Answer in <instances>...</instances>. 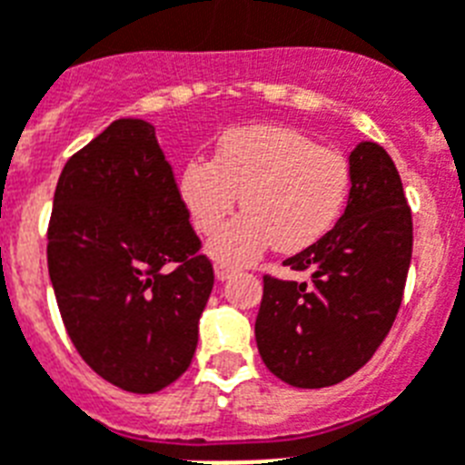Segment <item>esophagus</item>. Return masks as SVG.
Masks as SVG:
<instances>
[{
  "mask_svg": "<svg viewBox=\"0 0 465 465\" xmlns=\"http://www.w3.org/2000/svg\"><path fill=\"white\" fill-rule=\"evenodd\" d=\"M235 275V268L225 266V263H216V278L218 280H230Z\"/></svg>",
  "mask_w": 465,
  "mask_h": 465,
  "instance_id": "34e87169",
  "label": "esophagus"
}]
</instances>
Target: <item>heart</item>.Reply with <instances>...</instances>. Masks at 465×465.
I'll return each instance as SVG.
<instances>
[{"mask_svg":"<svg viewBox=\"0 0 465 465\" xmlns=\"http://www.w3.org/2000/svg\"><path fill=\"white\" fill-rule=\"evenodd\" d=\"M351 171L342 154L285 125H242L218 137L213 159H192L180 173V199L225 266H244L271 244L302 252L328 235L342 216Z\"/></svg>","mask_w":465,"mask_h":465,"instance_id":"obj_1","label":"heart"}]
</instances>
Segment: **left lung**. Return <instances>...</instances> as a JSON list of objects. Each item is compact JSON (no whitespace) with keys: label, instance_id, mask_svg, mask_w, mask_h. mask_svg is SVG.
Instances as JSON below:
<instances>
[{"label":"left lung","instance_id":"1","mask_svg":"<svg viewBox=\"0 0 465 465\" xmlns=\"http://www.w3.org/2000/svg\"><path fill=\"white\" fill-rule=\"evenodd\" d=\"M349 171V202L335 228L282 261L309 280L263 275L256 347L292 387L337 385L366 366L404 297L413 223L397 166L380 144L359 142Z\"/></svg>","mask_w":465,"mask_h":465}]
</instances>
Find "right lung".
Listing matches in <instances>:
<instances>
[{"label":"right lung","mask_w":465,"mask_h":465,"mask_svg":"<svg viewBox=\"0 0 465 465\" xmlns=\"http://www.w3.org/2000/svg\"><path fill=\"white\" fill-rule=\"evenodd\" d=\"M154 128L118 118L61 171L47 266L73 347L106 382L152 394L185 373L213 266L199 254Z\"/></svg>","instance_id":"add662e5"}]
</instances>
